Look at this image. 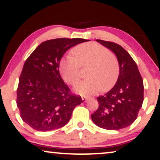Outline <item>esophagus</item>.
<instances>
[{"instance_id": "34e87169", "label": "esophagus", "mask_w": 160, "mask_h": 160, "mask_svg": "<svg viewBox=\"0 0 160 160\" xmlns=\"http://www.w3.org/2000/svg\"><path fill=\"white\" fill-rule=\"evenodd\" d=\"M82 101H84V102H86L88 100V98L86 97V96H82Z\"/></svg>"}]
</instances>
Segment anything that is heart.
Here are the masks:
<instances>
[{
  "label": "heart",
  "mask_w": 160,
  "mask_h": 160,
  "mask_svg": "<svg viewBox=\"0 0 160 160\" xmlns=\"http://www.w3.org/2000/svg\"><path fill=\"white\" fill-rule=\"evenodd\" d=\"M75 57L68 55L59 62V71L63 80L74 85L79 80L80 66L88 67V79L78 82L74 90L82 95L97 94L115 85L119 75V65L115 55L97 43L81 44L72 50Z\"/></svg>",
  "instance_id": "heart-1"
}]
</instances>
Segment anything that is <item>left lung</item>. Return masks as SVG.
I'll use <instances>...</instances> for the list:
<instances>
[{
	"label": "left lung",
	"mask_w": 160,
	"mask_h": 160,
	"mask_svg": "<svg viewBox=\"0 0 160 160\" xmlns=\"http://www.w3.org/2000/svg\"><path fill=\"white\" fill-rule=\"evenodd\" d=\"M96 41L115 54L119 75L111 90L97 98L99 106L91 118L99 127L119 130L132 124L137 118L144 101L143 80L137 64L122 47L111 42Z\"/></svg>",
	"instance_id": "1"
}]
</instances>
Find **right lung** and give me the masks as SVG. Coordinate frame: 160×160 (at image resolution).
<instances>
[{
  "instance_id": "add662e5",
  "label": "right lung",
  "mask_w": 160,
  "mask_h": 160,
  "mask_svg": "<svg viewBox=\"0 0 160 160\" xmlns=\"http://www.w3.org/2000/svg\"><path fill=\"white\" fill-rule=\"evenodd\" d=\"M89 40L55 39L41 43L26 60L19 78L17 107L33 129L48 132L66 125L80 96L70 93L59 74V62L69 49Z\"/></svg>"
}]
</instances>
